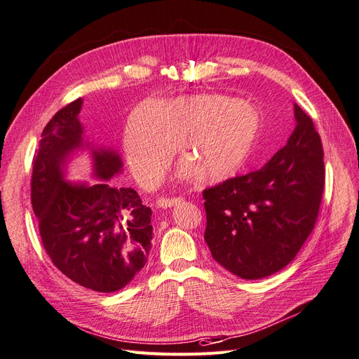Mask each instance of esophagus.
<instances>
[{
	"label": "esophagus",
	"instance_id": "obj_1",
	"mask_svg": "<svg viewBox=\"0 0 359 359\" xmlns=\"http://www.w3.org/2000/svg\"><path fill=\"white\" fill-rule=\"evenodd\" d=\"M180 201H182L180 196H161V198H158L156 205L161 208H167V207H172V205L179 204Z\"/></svg>",
	"mask_w": 359,
	"mask_h": 359
}]
</instances>
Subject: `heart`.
Wrapping results in <instances>:
<instances>
[{
    "instance_id": "obj_1",
    "label": "heart",
    "mask_w": 359,
    "mask_h": 359,
    "mask_svg": "<svg viewBox=\"0 0 359 359\" xmlns=\"http://www.w3.org/2000/svg\"><path fill=\"white\" fill-rule=\"evenodd\" d=\"M260 130V114L247 102L217 95L180 97L139 108L127 126L124 146L133 175L146 187L163 175L182 139L183 175L201 170L204 179L222 180L244 167Z\"/></svg>"
}]
</instances>
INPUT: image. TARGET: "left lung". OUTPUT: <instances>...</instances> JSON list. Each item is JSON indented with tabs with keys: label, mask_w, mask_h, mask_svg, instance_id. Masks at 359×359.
Here are the masks:
<instances>
[{
	"label": "left lung",
	"mask_w": 359,
	"mask_h": 359,
	"mask_svg": "<svg viewBox=\"0 0 359 359\" xmlns=\"http://www.w3.org/2000/svg\"><path fill=\"white\" fill-rule=\"evenodd\" d=\"M294 116V133L266 165L203 191L211 256L244 280L285 268L320 213L325 184L321 137L299 104Z\"/></svg>",
	"instance_id": "left-lung-1"
}]
</instances>
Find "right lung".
Wrapping results in <instances>:
<instances>
[{"label": "right lung", "instance_id": "1", "mask_svg": "<svg viewBox=\"0 0 359 359\" xmlns=\"http://www.w3.org/2000/svg\"><path fill=\"white\" fill-rule=\"evenodd\" d=\"M76 99L57 111L43 130L32 159L31 203L38 231L53 264L86 288L112 293L144 266L152 247V210L131 188L71 184L62 164L81 146ZM95 175L108 180L121 168L114 151H93Z\"/></svg>", "mask_w": 359, "mask_h": 359}]
</instances>
